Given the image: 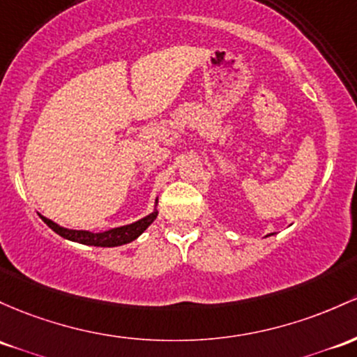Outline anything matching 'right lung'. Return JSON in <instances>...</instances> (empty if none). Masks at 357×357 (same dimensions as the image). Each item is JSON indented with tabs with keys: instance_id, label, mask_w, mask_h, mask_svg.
<instances>
[{
	"instance_id": "add662e5",
	"label": "right lung",
	"mask_w": 357,
	"mask_h": 357,
	"mask_svg": "<svg viewBox=\"0 0 357 357\" xmlns=\"http://www.w3.org/2000/svg\"><path fill=\"white\" fill-rule=\"evenodd\" d=\"M158 199H155V205L152 213L146 215L144 218L137 220L134 223H128V225H121V227H115V229L105 230V232H89V230H74V229H66V227L59 225V223L52 222L50 218L40 215L42 220H44L54 232L59 234L61 237L68 238V241L73 242H79V244L84 245H95V248H116V245H123L128 244V242L135 241L137 237L142 236L144 230L151 225L152 222L155 220L158 217Z\"/></svg>"
}]
</instances>
